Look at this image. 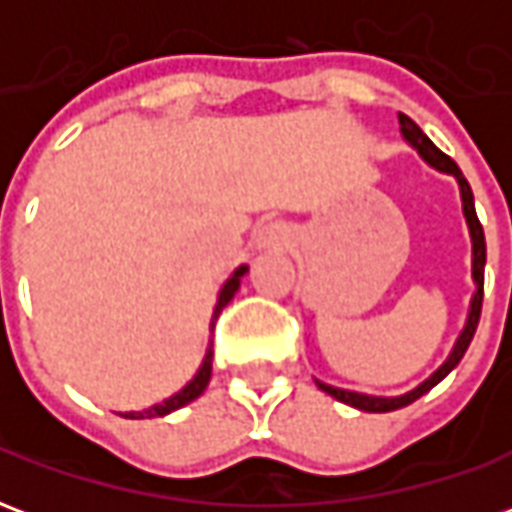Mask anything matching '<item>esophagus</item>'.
Instances as JSON below:
<instances>
[{
	"label": "esophagus",
	"instance_id": "esophagus-1",
	"mask_svg": "<svg viewBox=\"0 0 512 512\" xmlns=\"http://www.w3.org/2000/svg\"><path fill=\"white\" fill-rule=\"evenodd\" d=\"M288 224L268 222L257 230V246L263 249H277V246L288 244Z\"/></svg>",
	"mask_w": 512,
	"mask_h": 512
}]
</instances>
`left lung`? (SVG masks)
I'll use <instances>...</instances> for the list:
<instances>
[{"label":"left lung","mask_w":512,"mask_h":512,"mask_svg":"<svg viewBox=\"0 0 512 512\" xmlns=\"http://www.w3.org/2000/svg\"><path fill=\"white\" fill-rule=\"evenodd\" d=\"M400 131L406 136V142L411 147H417L419 156L428 161L430 167L441 169V172H450L458 180V186H461V200H463V216H466V224H469V233H472V277H474V290L472 296V307H469V318H466V326H463L461 337H458V343L452 348L450 359L444 362V365L428 378V381H422L417 389H411L406 395L400 397H373V395H359V392H348V389H337V386L321 384V381H315V384L321 386L326 395L337 397L340 403H348V406L359 408V411H373V414H384V411H395V408H403L408 403H414L417 397H422L425 392H430L433 386L439 384L441 378L450 373L452 367L458 365L466 354V348L472 343L474 332H477V323H480V310H483V279H485V233H483V224L477 219V211H474V194L472 186L466 183L463 178V172L458 169V164L452 161L450 156H444L439 147L430 142L428 136L422 134V128L411 120V117L400 115Z\"/></svg>","instance_id":"8db88e82"}]
</instances>
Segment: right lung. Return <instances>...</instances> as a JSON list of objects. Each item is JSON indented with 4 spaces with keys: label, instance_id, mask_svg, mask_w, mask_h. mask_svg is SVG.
Masks as SVG:
<instances>
[{
    "label": "right lung",
    "instance_id": "add662e5",
    "mask_svg": "<svg viewBox=\"0 0 512 512\" xmlns=\"http://www.w3.org/2000/svg\"><path fill=\"white\" fill-rule=\"evenodd\" d=\"M249 268L241 266L235 268V274L227 282H224V288L219 290V301H216V310H213V321H211V332L213 326H216V318L222 315V310L230 304V299L235 296V290L241 288V277H244ZM211 367H213V351L208 348V354H205V359H202L200 370H197V376L191 378L189 384L180 389L178 395L167 397L164 403H158V406H150L145 408V411H131V414H123V417H131V419H150V417H164V414H169V411H178V408H183L186 403H191V400H197V397L205 392V386H208V381H211Z\"/></svg>",
    "mask_w": 512,
    "mask_h": 512
}]
</instances>
